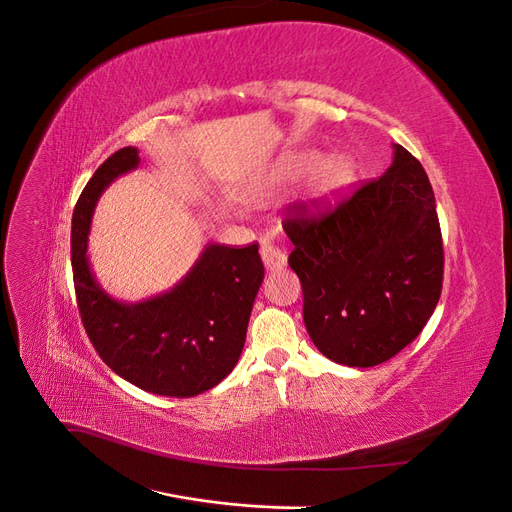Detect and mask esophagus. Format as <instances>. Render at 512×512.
I'll use <instances>...</instances> for the list:
<instances>
[{"label": "esophagus", "mask_w": 512, "mask_h": 512, "mask_svg": "<svg viewBox=\"0 0 512 512\" xmlns=\"http://www.w3.org/2000/svg\"><path fill=\"white\" fill-rule=\"evenodd\" d=\"M260 256H262V262H265L267 271H280L286 267V254L280 250V247H275L269 241L260 243Z\"/></svg>", "instance_id": "obj_1"}]
</instances>
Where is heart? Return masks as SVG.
<instances>
[{"label": "heart", "mask_w": 512, "mask_h": 512, "mask_svg": "<svg viewBox=\"0 0 512 512\" xmlns=\"http://www.w3.org/2000/svg\"><path fill=\"white\" fill-rule=\"evenodd\" d=\"M312 153H294V156L280 162L275 168V181L277 183H290L297 181L307 173V168H312L309 175V198L316 203H327V200L342 194L354 179V164L350 158L342 156V153H331L316 162Z\"/></svg>", "instance_id": "obj_1"}]
</instances>
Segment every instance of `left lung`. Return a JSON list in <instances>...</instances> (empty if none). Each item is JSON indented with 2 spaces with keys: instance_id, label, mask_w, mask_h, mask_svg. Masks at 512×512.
Masks as SVG:
<instances>
[{
  "instance_id": "1",
  "label": "left lung",
  "mask_w": 512,
  "mask_h": 512,
  "mask_svg": "<svg viewBox=\"0 0 512 512\" xmlns=\"http://www.w3.org/2000/svg\"><path fill=\"white\" fill-rule=\"evenodd\" d=\"M284 230L314 346L348 367H374L423 331L442 292L444 252L431 183L410 151L335 209L297 205Z\"/></svg>"
}]
</instances>
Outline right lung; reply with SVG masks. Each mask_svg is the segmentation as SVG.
<instances>
[{
  "mask_svg": "<svg viewBox=\"0 0 512 512\" xmlns=\"http://www.w3.org/2000/svg\"><path fill=\"white\" fill-rule=\"evenodd\" d=\"M138 164V149L115 151L85 185L72 215V271L83 327L100 359L138 389L164 397H194L235 369L256 292L265 277L258 243H209L170 290L123 303L98 284L87 241L98 198Z\"/></svg>",
  "mask_w": 512,
  "mask_h": 512,
  "instance_id": "right-lung-1",
  "label": "right lung"
}]
</instances>
